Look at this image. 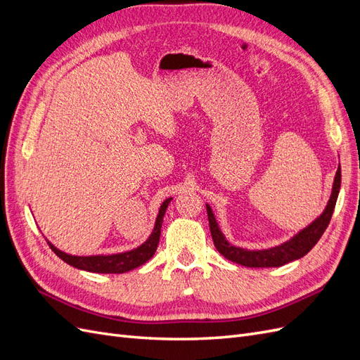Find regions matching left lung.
I'll use <instances>...</instances> for the list:
<instances>
[{
	"mask_svg": "<svg viewBox=\"0 0 360 360\" xmlns=\"http://www.w3.org/2000/svg\"><path fill=\"white\" fill-rule=\"evenodd\" d=\"M340 188H341V167H338L336 176L333 180L330 200L328 205H326L321 216L317 217V219L304 228V230H302L299 234L294 236L291 240L282 243L279 246L263 249V250H248V249L237 248L228 243L225 240L222 231L219 230V225H217L214 219V214L210 209V205L207 204V216H209V225H210L213 243L216 249L219 250L226 259L246 267H279L290 263V261L299 259L303 255H307L309 250L317 245L320 237L326 231V228H328L335 210V204L338 200V193H340Z\"/></svg>",
	"mask_w": 360,
	"mask_h": 360,
	"instance_id": "1",
	"label": "left lung"
}]
</instances>
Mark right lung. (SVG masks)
I'll list each match as a JSON object with an SVG mask.
<instances>
[{
  "instance_id": "add662e5",
  "label": "right lung",
  "mask_w": 360,
  "mask_h": 360,
  "mask_svg": "<svg viewBox=\"0 0 360 360\" xmlns=\"http://www.w3.org/2000/svg\"><path fill=\"white\" fill-rule=\"evenodd\" d=\"M171 198L165 200L162 202L159 214L156 217V224L153 228V233L150 234L147 242L138 246L136 249L127 250V252L122 254H114V255H91V257H78V255H69L63 250L57 249L52 243L48 242L49 248L56 252L64 263H68L76 269L93 271V274H124V271L134 270L155 255L158 243L160 238V228L163 222V214L167 212V207L169 204Z\"/></svg>"
}]
</instances>
